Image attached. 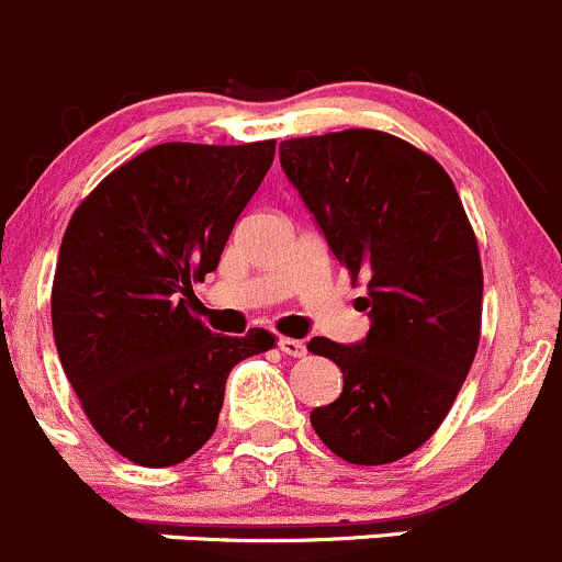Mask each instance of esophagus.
<instances>
[{
	"label": "esophagus",
	"mask_w": 562,
	"mask_h": 562,
	"mask_svg": "<svg viewBox=\"0 0 562 562\" xmlns=\"http://www.w3.org/2000/svg\"><path fill=\"white\" fill-rule=\"evenodd\" d=\"M279 349L289 357H305V351H308V349H305L303 340H297V338H281Z\"/></svg>",
	"instance_id": "1"
}]
</instances>
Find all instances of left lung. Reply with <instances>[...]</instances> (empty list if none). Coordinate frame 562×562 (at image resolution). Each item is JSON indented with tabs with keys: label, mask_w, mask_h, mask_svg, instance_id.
<instances>
[{
	"label": "left lung",
	"mask_w": 562,
	"mask_h": 562,
	"mask_svg": "<svg viewBox=\"0 0 562 562\" xmlns=\"http://www.w3.org/2000/svg\"><path fill=\"white\" fill-rule=\"evenodd\" d=\"M281 167L314 213L351 283L368 338H314L311 355L344 370V392L311 411L324 447L355 465H386L441 427L482 338V257L449 172L379 130L281 143Z\"/></svg>",
	"instance_id": "obj_1"
}]
</instances>
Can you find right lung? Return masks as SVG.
<instances>
[{
  "label": "right lung",
  "mask_w": 562,
  "mask_h": 562,
  "mask_svg": "<svg viewBox=\"0 0 562 562\" xmlns=\"http://www.w3.org/2000/svg\"><path fill=\"white\" fill-rule=\"evenodd\" d=\"M276 140L161 143L75 207L50 289L54 340L91 427L130 462L167 468L218 425L229 370L273 349L262 327L213 335L192 283L216 270Z\"/></svg>",
  "instance_id": "1"
}]
</instances>
